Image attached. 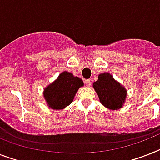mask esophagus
<instances>
[{
    "label": "esophagus",
    "mask_w": 160,
    "mask_h": 160,
    "mask_svg": "<svg viewBox=\"0 0 160 160\" xmlns=\"http://www.w3.org/2000/svg\"><path fill=\"white\" fill-rule=\"evenodd\" d=\"M85 83H86V85L88 86V87H90V86L92 85V83H91V80H90V79H88V80H86Z\"/></svg>",
    "instance_id": "1"
}]
</instances>
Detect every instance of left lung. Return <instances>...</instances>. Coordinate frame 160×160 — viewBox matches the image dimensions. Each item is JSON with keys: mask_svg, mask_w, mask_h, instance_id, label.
<instances>
[{"mask_svg": "<svg viewBox=\"0 0 160 160\" xmlns=\"http://www.w3.org/2000/svg\"><path fill=\"white\" fill-rule=\"evenodd\" d=\"M93 88L104 106L112 110L122 108L127 96V90L114 80L110 73L99 74L98 80L93 83Z\"/></svg>", "mask_w": 160, "mask_h": 160, "instance_id": "1", "label": "left lung"}]
</instances>
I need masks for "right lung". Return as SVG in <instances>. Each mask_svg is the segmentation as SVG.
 I'll return each mask as SVG.
<instances>
[{
    "label": "right lung",
    "instance_id": "obj_1",
    "mask_svg": "<svg viewBox=\"0 0 160 160\" xmlns=\"http://www.w3.org/2000/svg\"><path fill=\"white\" fill-rule=\"evenodd\" d=\"M84 85L80 78L67 71L61 72L55 82L44 89L43 96L50 108L62 109L70 105L78 90Z\"/></svg>",
    "mask_w": 160,
    "mask_h": 160
}]
</instances>
